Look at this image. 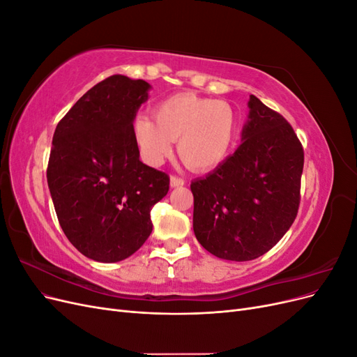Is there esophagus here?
Returning a JSON list of instances; mask_svg holds the SVG:
<instances>
[{"mask_svg": "<svg viewBox=\"0 0 357 357\" xmlns=\"http://www.w3.org/2000/svg\"><path fill=\"white\" fill-rule=\"evenodd\" d=\"M169 183H171V188H181L186 181H185V178H181L178 176H171Z\"/></svg>", "mask_w": 357, "mask_h": 357, "instance_id": "esophagus-1", "label": "esophagus"}]
</instances>
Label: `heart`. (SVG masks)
Here are the masks:
<instances>
[{
    "instance_id": "1",
    "label": "heart",
    "mask_w": 357,
    "mask_h": 357,
    "mask_svg": "<svg viewBox=\"0 0 357 357\" xmlns=\"http://www.w3.org/2000/svg\"><path fill=\"white\" fill-rule=\"evenodd\" d=\"M155 122L147 116L134 121V138L150 164H160L177 152L185 165L210 171L228 156L235 135V114L229 104L202 98L195 93H177L160 101L153 110Z\"/></svg>"
}]
</instances>
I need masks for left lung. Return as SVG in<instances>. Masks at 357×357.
<instances>
[{
    "label": "left lung",
    "instance_id": "1",
    "mask_svg": "<svg viewBox=\"0 0 357 357\" xmlns=\"http://www.w3.org/2000/svg\"><path fill=\"white\" fill-rule=\"evenodd\" d=\"M243 143L193 180V232L211 255L244 262L282 240L301 202L304 149L286 119L250 95Z\"/></svg>",
    "mask_w": 357,
    "mask_h": 357
}]
</instances>
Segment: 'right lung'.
<instances>
[{"label": "right lung", "instance_id": "1", "mask_svg": "<svg viewBox=\"0 0 357 357\" xmlns=\"http://www.w3.org/2000/svg\"><path fill=\"white\" fill-rule=\"evenodd\" d=\"M150 84L114 74L95 84L53 134L47 185L70 243L96 262H119L142 247L150 210L169 177L139 160L134 119Z\"/></svg>", "mask_w": 357, "mask_h": 357}]
</instances>
